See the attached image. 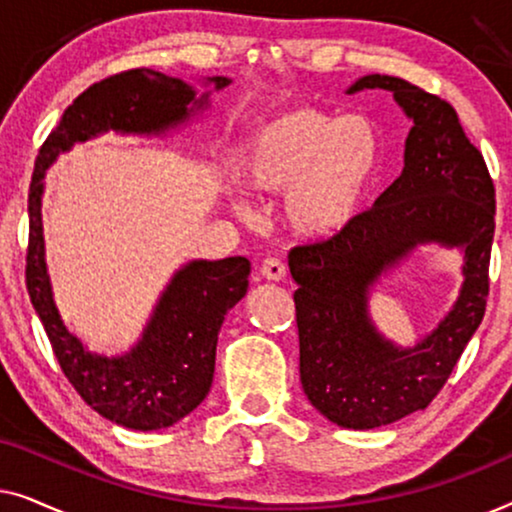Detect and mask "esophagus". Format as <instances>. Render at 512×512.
Returning a JSON list of instances; mask_svg holds the SVG:
<instances>
[{
	"label": "esophagus",
	"instance_id": "esophagus-1",
	"mask_svg": "<svg viewBox=\"0 0 512 512\" xmlns=\"http://www.w3.org/2000/svg\"><path fill=\"white\" fill-rule=\"evenodd\" d=\"M261 275L265 279H272V282H279V279H284L286 265H284L282 258H277V256L265 258V261L261 263Z\"/></svg>",
	"mask_w": 512,
	"mask_h": 512
}]
</instances>
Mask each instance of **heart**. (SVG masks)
Masks as SVG:
<instances>
[{"mask_svg": "<svg viewBox=\"0 0 512 512\" xmlns=\"http://www.w3.org/2000/svg\"><path fill=\"white\" fill-rule=\"evenodd\" d=\"M380 167V130L363 114L279 111L251 135L240 179L251 193H284V219L303 237H333L361 212ZM244 212V205H237Z\"/></svg>", "mask_w": 512, "mask_h": 512, "instance_id": "1", "label": "heart"}]
</instances>
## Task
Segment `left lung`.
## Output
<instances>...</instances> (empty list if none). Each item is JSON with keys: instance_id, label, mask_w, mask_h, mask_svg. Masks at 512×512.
<instances>
[{"instance_id": "obj_1", "label": "left lung", "mask_w": 512, "mask_h": 512, "mask_svg": "<svg viewBox=\"0 0 512 512\" xmlns=\"http://www.w3.org/2000/svg\"><path fill=\"white\" fill-rule=\"evenodd\" d=\"M391 90L412 130L405 167L375 205L338 235L289 251L298 289L300 382L321 415L347 429H375L424 410L485 317L496 193L487 163L443 97L387 74L347 90ZM440 241L465 249V286L453 312L412 350H398L367 319L369 286L410 248Z\"/></svg>"}]
</instances>
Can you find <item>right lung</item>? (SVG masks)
Here are the masks:
<instances>
[{"label":"right lung","instance_id":"right-lung-1","mask_svg":"<svg viewBox=\"0 0 512 512\" xmlns=\"http://www.w3.org/2000/svg\"><path fill=\"white\" fill-rule=\"evenodd\" d=\"M209 81L216 88L230 83L226 76ZM191 102L202 107L207 95L195 100L188 83L146 67L93 83L69 104L41 144L27 195L25 284L55 359L90 408L135 431L167 429L205 401L214 380L223 317L247 293L251 265L244 256L188 263L167 286L137 347L118 359L97 356L67 331L53 303L41 233V179L58 153L72 149L74 142L107 130L165 132L191 114Z\"/></svg>","mask_w":512,"mask_h":512}]
</instances>
